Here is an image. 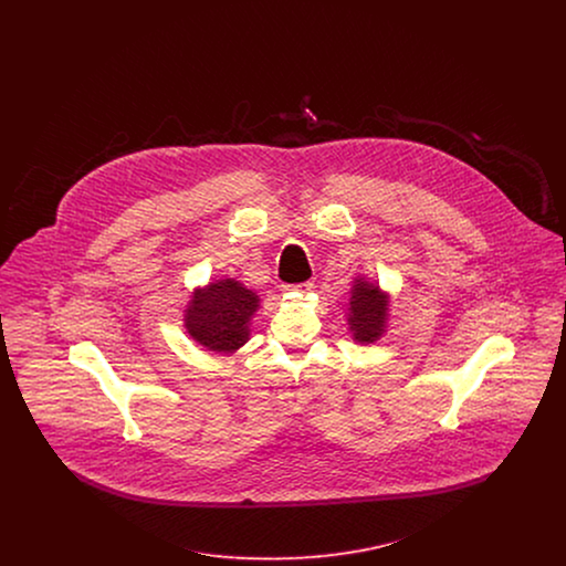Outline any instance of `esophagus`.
<instances>
[{
	"label": "esophagus",
	"mask_w": 566,
	"mask_h": 566,
	"mask_svg": "<svg viewBox=\"0 0 566 566\" xmlns=\"http://www.w3.org/2000/svg\"><path fill=\"white\" fill-rule=\"evenodd\" d=\"M310 289H312L310 282H301V284H293V286L286 284V286H284V291H310Z\"/></svg>",
	"instance_id": "34e87169"
}]
</instances>
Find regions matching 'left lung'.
Returning a JSON list of instances; mask_svg holds the SVG:
<instances>
[{"mask_svg":"<svg viewBox=\"0 0 566 566\" xmlns=\"http://www.w3.org/2000/svg\"><path fill=\"white\" fill-rule=\"evenodd\" d=\"M388 316V296L379 291V286L356 280L352 289L350 305H348V324H350L354 342L374 344L384 328Z\"/></svg>","mask_w":566,"mask_h":566,"instance_id":"obj_1","label":"left lung"}]
</instances>
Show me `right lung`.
Masks as SVG:
<instances>
[{
    "label": "right lung",
    "mask_w": 566,
    "mask_h": 566,
    "mask_svg": "<svg viewBox=\"0 0 566 566\" xmlns=\"http://www.w3.org/2000/svg\"><path fill=\"white\" fill-rule=\"evenodd\" d=\"M259 296L227 277L192 293L185 326L190 337L212 352H233L248 342V324Z\"/></svg>",
    "instance_id": "1"
}]
</instances>
